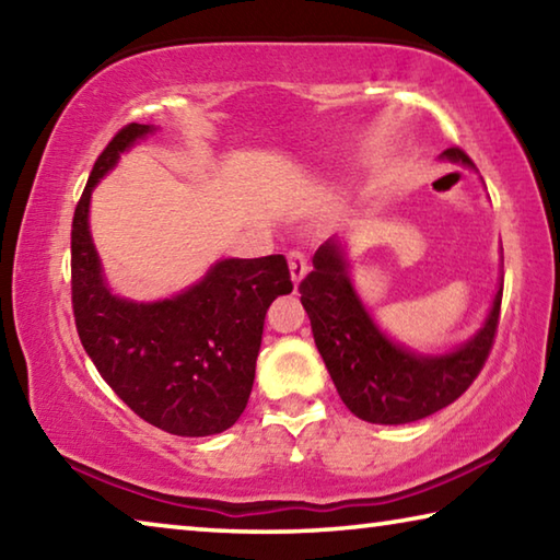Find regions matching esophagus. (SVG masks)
Instances as JSON below:
<instances>
[{
    "label": "esophagus",
    "instance_id": "obj_1",
    "mask_svg": "<svg viewBox=\"0 0 560 560\" xmlns=\"http://www.w3.org/2000/svg\"><path fill=\"white\" fill-rule=\"evenodd\" d=\"M289 269H291V281H293V287H299L301 279L306 277V271H308V259H306V254L299 252V249L289 252Z\"/></svg>",
    "mask_w": 560,
    "mask_h": 560
}]
</instances>
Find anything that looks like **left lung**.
Masks as SVG:
<instances>
[{"mask_svg": "<svg viewBox=\"0 0 560 560\" xmlns=\"http://www.w3.org/2000/svg\"><path fill=\"white\" fill-rule=\"evenodd\" d=\"M444 158L474 167L462 148H447ZM299 291L340 400L373 424L422 420L467 393L491 353L501 314L499 291L485 328L467 346L440 358L407 353L390 343L360 306L334 240L318 246L314 269Z\"/></svg>", "mask_w": 560, "mask_h": 560, "instance_id": "8db88e82", "label": "left lung"}]
</instances>
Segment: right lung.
<instances>
[{
	"label": "right lung",
	"mask_w": 560,
	"mask_h": 560,
	"mask_svg": "<svg viewBox=\"0 0 560 560\" xmlns=\"http://www.w3.org/2000/svg\"><path fill=\"white\" fill-rule=\"evenodd\" d=\"M150 132L128 122L103 148L71 224L75 330L103 381L140 420L179 438H207L240 420L249 402L271 301L291 293L281 254L224 259L175 299L122 301L106 289L89 232V200L122 150Z\"/></svg>",
	"instance_id": "right-lung-1"
}]
</instances>
